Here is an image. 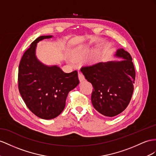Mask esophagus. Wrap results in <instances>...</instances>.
Listing matches in <instances>:
<instances>
[{
  "label": "esophagus",
  "instance_id": "1",
  "mask_svg": "<svg viewBox=\"0 0 156 156\" xmlns=\"http://www.w3.org/2000/svg\"><path fill=\"white\" fill-rule=\"evenodd\" d=\"M78 78H79V80H80V81H83V80L85 79V78H84V76H83V74L82 73H80V72H79L78 73Z\"/></svg>",
  "mask_w": 156,
  "mask_h": 156
}]
</instances>
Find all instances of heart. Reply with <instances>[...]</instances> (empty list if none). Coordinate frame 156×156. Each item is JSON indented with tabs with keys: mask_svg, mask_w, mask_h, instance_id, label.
<instances>
[{
	"mask_svg": "<svg viewBox=\"0 0 156 156\" xmlns=\"http://www.w3.org/2000/svg\"><path fill=\"white\" fill-rule=\"evenodd\" d=\"M88 53V50L84 49V50H80L79 51L76 52L73 55V58L75 61H80L83 57H85L86 54Z\"/></svg>",
	"mask_w": 156,
	"mask_h": 156,
	"instance_id": "heart-1",
	"label": "heart"
}]
</instances>
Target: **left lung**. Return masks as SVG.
Segmentation results:
<instances>
[{"mask_svg": "<svg viewBox=\"0 0 156 156\" xmlns=\"http://www.w3.org/2000/svg\"><path fill=\"white\" fill-rule=\"evenodd\" d=\"M115 55L124 60L100 62L80 69L86 79L93 86L91 100L94 107L109 117L121 113L129 105L136 77L130 55L120 49Z\"/></svg>", "mask_w": 156, "mask_h": 156, "instance_id": "left-lung-1", "label": "left lung"}]
</instances>
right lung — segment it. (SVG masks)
<instances>
[{"instance_id":"obj_1","label":"right lung","mask_w":156,"mask_h":156,"mask_svg":"<svg viewBox=\"0 0 156 156\" xmlns=\"http://www.w3.org/2000/svg\"><path fill=\"white\" fill-rule=\"evenodd\" d=\"M51 35L40 36L23 53L18 68L20 94L31 112L51 119L62 113L69 91L79 83L78 72L65 73L57 66H47L35 57L37 43Z\"/></svg>"}]
</instances>
